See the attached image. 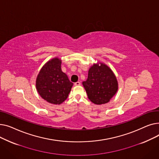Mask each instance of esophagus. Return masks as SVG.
Instances as JSON below:
<instances>
[{"label": "esophagus", "instance_id": "obj_1", "mask_svg": "<svg viewBox=\"0 0 159 159\" xmlns=\"http://www.w3.org/2000/svg\"><path fill=\"white\" fill-rule=\"evenodd\" d=\"M80 82L79 81L75 83V86H80Z\"/></svg>", "mask_w": 159, "mask_h": 159}]
</instances>
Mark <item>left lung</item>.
<instances>
[{"label":"left lung","mask_w":159,"mask_h":159,"mask_svg":"<svg viewBox=\"0 0 159 159\" xmlns=\"http://www.w3.org/2000/svg\"><path fill=\"white\" fill-rule=\"evenodd\" d=\"M91 102L101 105L110 102L119 88L115 75L109 66L102 62L91 66L86 81L82 82Z\"/></svg>","instance_id":"obj_1"}]
</instances>
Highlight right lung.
Segmentation results:
<instances>
[{
  "instance_id": "add662e5",
  "label": "right lung",
  "mask_w": 159,
  "mask_h": 159,
  "mask_svg": "<svg viewBox=\"0 0 159 159\" xmlns=\"http://www.w3.org/2000/svg\"><path fill=\"white\" fill-rule=\"evenodd\" d=\"M62 61L55 57L48 61L40 70L36 88L40 96L48 102L61 104L68 98L73 83L61 70Z\"/></svg>"
}]
</instances>
